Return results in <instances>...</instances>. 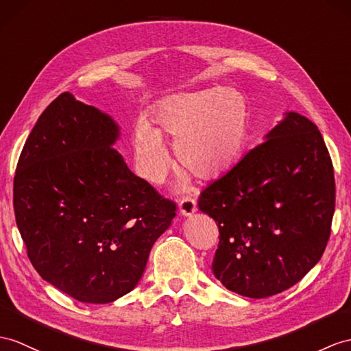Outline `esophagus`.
Masks as SVG:
<instances>
[{
	"label": "esophagus",
	"instance_id": "34e87169",
	"mask_svg": "<svg viewBox=\"0 0 351 351\" xmlns=\"http://www.w3.org/2000/svg\"><path fill=\"white\" fill-rule=\"evenodd\" d=\"M180 211L184 216H191L196 211V202L191 196H186V198L180 199Z\"/></svg>",
	"mask_w": 351,
	"mask_h": 351
}]
</instances>
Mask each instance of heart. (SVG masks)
Instances as JSON below:
<instances>
[{"instance_id":"heart-1","label":"heart","mask_w":351,"mask_h":351,"mask_svg":"<svg viewBox=\"0 0 351 351\" xmlns=\"http://www.w3.org/2000/svg\"><path fill=\"white\" fill-rule=\"evenodd\" d=\"M155 126L141 122L134 147L143 177L159 184L171 167L162 138L174 143L178 164L201 180H216L240 159L249 134V108L240 92L208 89L180 93L160 102Z\"/></svg>"}]
</instances>
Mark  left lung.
I'll return each instance as SVG.
<instances>
[{"instance_id":"left-lung-1","label":"left lung","mask_w":351,"mask_h":351,"mask_svg":"<svg viewBox=\"0 0 351 351\" xmlns=\"http://www.w3.org/2000/svg\"><path fill=\"white\" fill-rule=\"evenodd\" d=\"M267 138L198 201L219 226L213 274L249 298L296 285L320 261L335 211L333 165L317 126L287 113Z\"/></svg>"}]
</instances>
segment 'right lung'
I'll return each instance as SVG.
<instances>
[{
	"label": "right lung",
	"mask_w": 351,
	"mask_h": 351,
	"mask_svg": "<svg viewBox=\"0 0 351 351\" xmlns=\"http://www.w3.org/2000/svg\"><path fill=\"white\" fill-rule=\"evenodd\" d=\"M110 116L64 92L43 111L16 167L13 208L43 280L80 302H113L138 285L177 204L111 147Z\"/></svg>",
	"instance_id": "add662e5"
}]
</instances>
